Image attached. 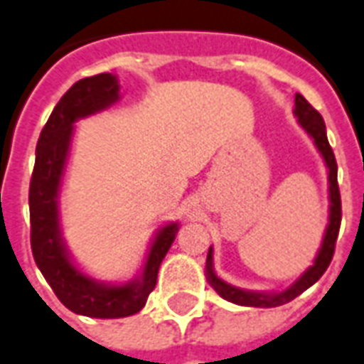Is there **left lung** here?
Wrapping results in <instances>:
<instances>
[{
  "label": "left lung",
  "mask_w": 364,
  "mask_h": 364,
  "mask_svg": "<svg viewBox=\"0 0 364 364\" xmlns=\"http://www.w3.org/2000/svg\"><path fill=\"white\" fill-rule=\"evenodd\" d=\"M295 115L299 117L301 127L305 129L306 133L311 134L312 141L318 148V152L324 158L326 166H328V181H330V223L326 228L324 241L318 250V257L314 260V264L301 276V278L287 287L282 293H252L233 287V285L225 284L223 279H220L214 274L212 268V247L208 250V258H206V276H208V284L218 291V295H222L225 301L237 303L243 306H279L289 303L293 299L306 291L312 284H316L326 268L330 266L336 250V241H338V233H340L341 223V198H340V187H338V164H336V156L333 150L328 142L326 136V125L322 115L314 109V107L306 102L301 94H295Z\"/></svg>",
  "instance_id": "8db88e82"
}]
</instances>
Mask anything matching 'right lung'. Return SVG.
<instances>
[{
	"mask_svg": "<svg viewBox=\"0 0 364 364\" xmlns=\"http://www.w3.org/2000/svg\"><path fill=\"white\" fill-rule=\"evenodd\" d=\"M117 98L119 85L109 73L77 80L61 96L40 133L28 191L31 247L36 266L69 311L94 318H121L141 311L156 287L161 260L179 231L177 223L161 228L150 247L142 278L125 285L100 284L77 270L67 257L59 231L58 195L71 144L73 123L106 109Z\"/></svg>",
	"mask_w": 364,
	"mask_h": 364,
	"instance_id": "obj_1",
	"label": "right lung"
}]
</instances>
